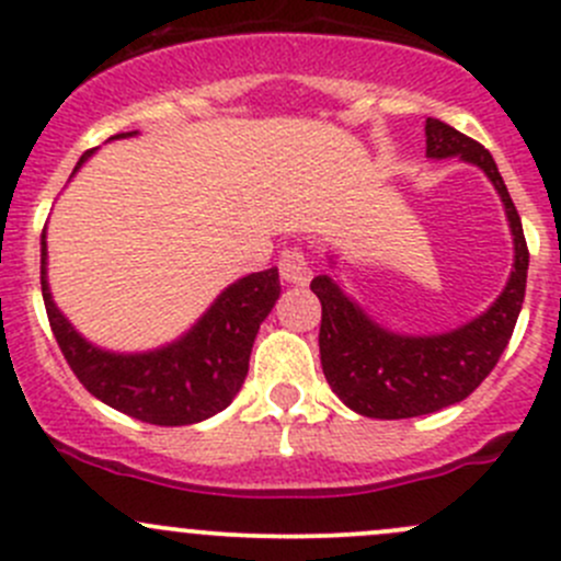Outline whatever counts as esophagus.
<instances>
[{"label": "esophagus", "mask_w": 561, "mask_h": 561, "mask_svg": "<svg viewBox=\"0 0 561 561\" xmlns=\"http://www.w3.org/2000/svg\"><path fill=\"white\" fill-rule=\"evenodd\" d=\"M279 274L287 285H307L312 268H309V254L301 247H287L279 254Z\"/></svg>", "instance_id": "34e87169"}]
</instances>
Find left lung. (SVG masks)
Here are the masks:
<instances>
[{"instance_id": "1", "label": "left lung", "mask_w": 561, "mask_h": 561, "mask_svg": "<svg viewBox=\"0 0 561 561\" xmlns=\"http://www.w3.org/2000/svg\"><path fill=\"white\" fill-rule=\"evenodd\" d=\"M426 154L461 157L483 168L494 181L511 219L516 263L494 307L469 325L443 336H396L375 325L328 276H314L312 293L322 304L320 364L333 393L366 417L399 421L437 412L467 399L491 369L516 328L524 304L526 249L522 217L496 171L494 157L478 140L467 138L439 118H426Z\"/></svg>"}]
</instances>
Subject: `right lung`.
<instances>
[{"label":"right lung","instance_id":"right-lung-1","mask_svg":"<svg viewBox=\"0 0 561 561\" xmlns=\"http://www.w3.org/2000/svg\"><path fill=\"white\" fill-rule=\"evenodd\" d=\"M39 285L56 344L89 393L144 423L190 426L225 410L244 386L257 328L279 298V271H260L230 285L181 342L146 355L103 353L72 331L45 282V230Z\"/></svg>","mask_w":561,"mask_h":561}]
</instances>
